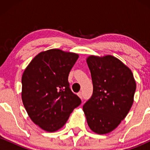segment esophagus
Here are the masks:
<instances>
[{"label":"esophagus","instance_id":"obj_1","mask_svg":"<svg viewBox=\"0 0 150 150\" xmlns=\"http://www.w3.org/2000/svg\"><path fill=\"white\" fill-rule=\"evenodd\" d=\"M77 96H78V97H80V98H82V92H79L78 93H77Z\"/></svg>","mask_w":150,"mask_h":150}]
</instances>
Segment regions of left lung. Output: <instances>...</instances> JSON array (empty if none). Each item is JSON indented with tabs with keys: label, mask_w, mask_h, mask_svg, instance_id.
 Masks as SVG:
<instances>
[{
	"label": "left lung",
	"mask_w": 150,
	"mask_h": 150,
	"mask_svg": "<svg viewBox=\"0 0 150 150\" xmlns=\"http://www.w3.org/2000/svg\"><path fill=\"white\" fill-rule=\"evenodd\" d=\"M92 76L93 94L83 106L89 128L99 135L116 129L134 101L136 82L131 70L119 59L107 55L86 59Z\"/></svg>",
	"instance_id": "left-lung-1"
}]
</instances>
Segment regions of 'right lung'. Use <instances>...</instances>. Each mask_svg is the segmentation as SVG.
Returning <instances> with one entry per match:
<instances>
[{
  "mask_svg": "<svg viewBox=\"0 0 150 150\" xmlns=\"http://www.w3.org/2000/svg\"><path fill=\"white\" fill-rule=\"evenodd\" d=\"M78 57L77 53L58 49L42 51L22 74V103L31 120L45 131L61 129L81 104L68 80Z\"/></svg>",
  "mask_w": 150,
  "mask_h": 150,
  "instance_id": "1",
  "label": "right lung"
}]
</instances>
